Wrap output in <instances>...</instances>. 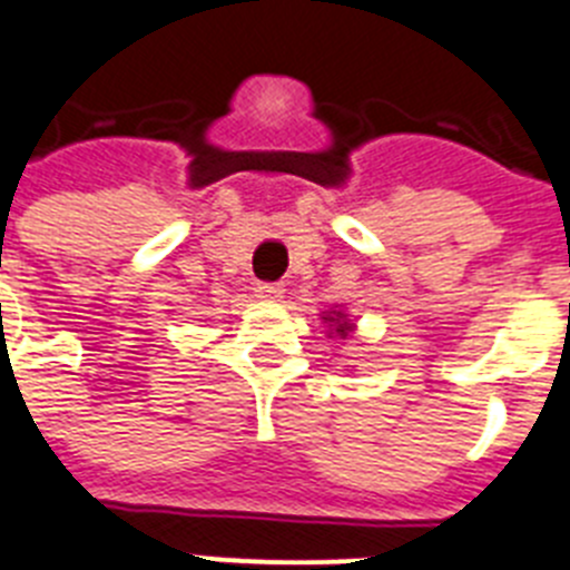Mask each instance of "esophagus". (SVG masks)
Wrapping results in <instances>:
<instances>
[{
  "label": "esophagus",
  "instance_id": "1",
  "mask_svg": "<svg viewBox=\"0 0 570 570\" xmlns=\"http://www.w3.org/2000/svg\"><path fill=\"white\" fill-rule=\"evenodd\" d=\"M255 295L264 301H278V298H284V286L269 284V281H261V284L255 286Z\"/></svg>",
  "mask_w": 570,
  "mask_h": 570
}]
</instances>
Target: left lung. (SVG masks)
Returning a JSON list of instances; mask_svg holds the SVG:
<instances>
[{"instance_id": "left-lung-1", "label": "left lung", "mask_w": 570, "mask_h": 570, "mask_svg": "<svg viewBox=\"0 0 570 570\" xmlns=\"http://www.w3.org/2000/svg\"><path fill=\"white\" fill-rule=\"evenodd\" d=\"M324 324H330V335H341V338H346V335L353 333L355 326L350 324V318H346L344 313H330V315H324Z\"/></svg>"}]
</instances>
